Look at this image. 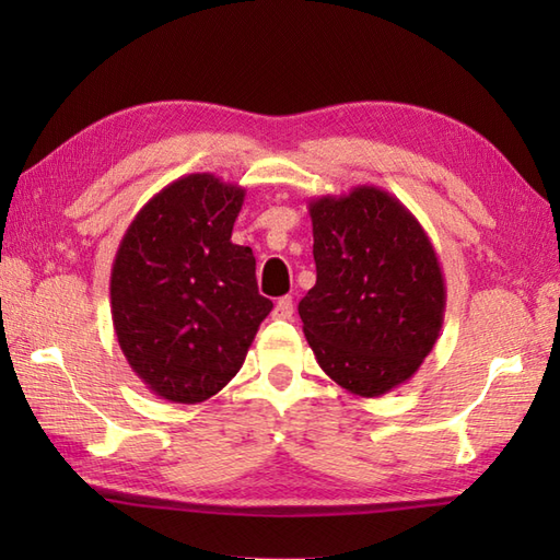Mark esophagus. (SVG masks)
<instances>
[{"label": "esophagus", "instance_id": "34e87169", "mask_svg": "<svg viewBox=\"0 0 560 560\" xmlns=\"http://www.w3.org/2000/svg\"><path fill=\"white\" fill-rule=\"evenodd\" d=\"M291 315H293V299L291 295H283V299H279L277 305H273V317L291 319Z\"/></svg>", "mask_w": 560, "mask_h": 560}]
</instances>
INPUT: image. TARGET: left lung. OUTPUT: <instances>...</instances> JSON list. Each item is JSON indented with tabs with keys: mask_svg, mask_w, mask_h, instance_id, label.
<instances>
[{
	"mask_svg": "<svg viewBox=\"0 0 560 560\" xmlns=\"http://www.w3.org/2000/svg\"><path fill=\"white\" fill-rule=\"evenodd\" d=\"M315 287L299 303L319 368L380 397L419 371L445 317V279L413 213L375 185L311 199Z\"/></svg>",
	"mask_w": 560,
	"mask_h": 560,
	"instance_id": "obj_1",
	"label": "left lung"
}]
</instances>
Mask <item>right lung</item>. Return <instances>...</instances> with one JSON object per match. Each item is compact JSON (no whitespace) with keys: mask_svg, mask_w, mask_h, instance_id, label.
Wrapping results in <instances>:
<instances>
[{"mask_svg":"<svg viewBox=\"0 0 560 560\" xmlns=\"http://www.w3.org/2000/svg\"><path fill=\"white\" fill-rule=\"evenodd\" d=\"M245 189L211 173L177 177L139 209L110 273V313L129 368L153 395L197 404L241 371L271 313L255 255L231 243Z\"/></svg>","mask_w":560,"mask_h":560,"instance_id":"add662e5","label":"right lung"}]
</instances>
